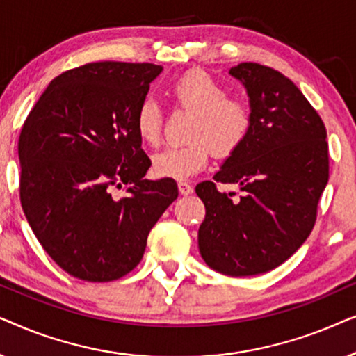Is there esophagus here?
Returning <instances> with one entry per match:
<instances>
[{"label": "esophagus", "instance_id": "esophagus-1", "mask_svg": "<svg viewBox=\"0 0 356 356\" xmlns=\"http://www.w3.org/2000/svg\"><path fill=\"white\" fill-rule=\"evenodd\" d=\"M178 189H179V193L183 194V196H188V194H191L194 191L191 184L186 183V181H179L178 183Z\"/></svg>", "mask_w": 356, "mask_h": 356}]
</instances>
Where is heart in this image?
I'll list each match as a JSON object with an SVG mask.
<instances>
[{
  "instance_id": "b5f03b06",
  "label": "heart",
  "mask_w": 356,
  "mask_h": 356,
  "mask_svg": "<svg viewBox=\"0 0 356 356\" xmlns=\"http://www.w3.org/2000/svg\"><path fill=\"white\" fill-rule=\"evenodd\" d=\"M177 108L193 113L186 144L170 145L152 157L157 177L188 179L202 172L212 150L230 157L245 144L252 126V110L246 100L228 95L227 87L204 71H189L170 87ZM136 131L149 145L162 139L163 113L154 100H144L136 111Z\"/></svg>"
}]
</instances>
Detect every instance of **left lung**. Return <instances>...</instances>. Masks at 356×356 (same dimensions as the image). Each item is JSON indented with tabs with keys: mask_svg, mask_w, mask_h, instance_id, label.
I'll list each match as a JSON object with an SVG mask.
<instances>
[{
	"mask_svg": "<svg viewBox=\"0 0 356 356\" xmlns=\"http://www.w3.org/2000/svg\"><path fill=\"white\" fill-rule=\"evenodd\" d=\"M230 74L250 95L252 126L216 181L196 186L206 206L199 251L225 275L264 274L285 262L306 241L329 179L327 131L301 90L282 72L259 63H240ZM216 182H235L233 200Z\"/></svg>",
	"mask_w": 356,
	"mask_h": 356,
	"instance_id": "obj_1",
	"label": "left lung"
}]
</instances>
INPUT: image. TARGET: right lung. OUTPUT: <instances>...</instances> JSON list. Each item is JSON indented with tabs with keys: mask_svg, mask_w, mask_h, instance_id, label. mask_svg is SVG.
<instances>
[{
	"mask_svg": "<svg viewBox=\"0 0 356 356\" xmlns=\"http://www.w3.org/2000/svg\"><path fill=\"white\" fill-rule=\"evenodd\" d=\"M160 72L154 63L121 61L65 71L22 126L24 213L48 256L76 279L111 282L129 274L143 259L149 232L178 197L175 179H144L150 159L134 124Z\"/></svg>",
	"mask_w": 356,
	"mask_h": 356,
	"instance_id": "obj_1",
	"label": "right lung"
}]
</instances>
